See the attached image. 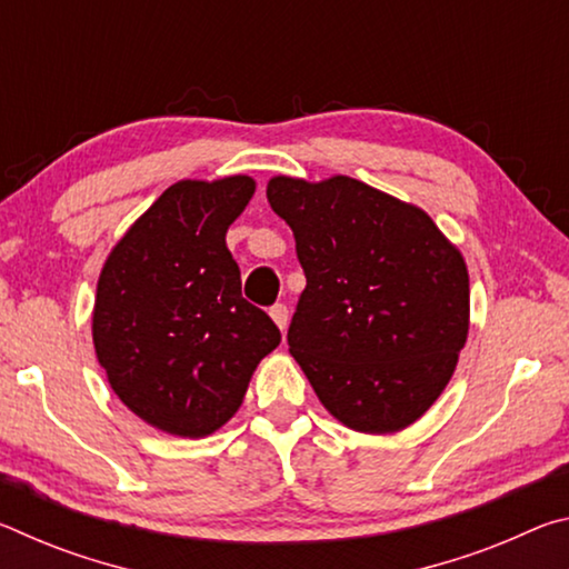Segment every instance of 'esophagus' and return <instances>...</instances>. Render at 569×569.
Returning <instances> with one entry per match:
<instances>
[{
  "mask_svg": "<svg viewBox=\"0 0 569 569\" xmlns=\"http://www.w3.org/2000/svg\"><path fill=\"white\" fill-rule=\"evenodd\" d=\"M271 319L276 321L278 329L286 331V326H288V308H286V303H276V306H271Z\"/></svg>",
  "mask_w": 569,
  "mask_h": 569,
  "instance_id": "1",
  "label": "esophagus"
}]
</instances>
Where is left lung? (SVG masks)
<instances>
[{"instance_id": "obj_1", "label": "left lung", "mask_w": 569, "mask_h": 569, "mask_svg": "<svg viewBox=\"0 0 569 569\" xmlns=\"http://www.w3.org/2000/svg\"><path fill=\"white\" fill-rule=\"evenodd\" d=\"M266 196L306 273L288 351L349 429H407L445 391L467 343L459 248L421 208L349 176H276Z\"/></svg>"}]
</instances>
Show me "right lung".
Returning <instances> with one entry per match:
<instances>
[{
    "instance_id": "obj_1",
    "label": "right lung",
    "mask_w": 569,
    "mask_h": 569,
    "mask_svg": "<svg viewBox=\"0 0 569 569\" xmlns=\"http://www.w3.org/2000/svg\"><path fill=\"white\" fill-rule=\"evenodd\" d=\"M256 180H180L130 226L102 266L92 341L112 391L150 427L200 439L233 417L263 356L271 316L240 293L226 246Z\"/></svg>"
}]
</instances>
